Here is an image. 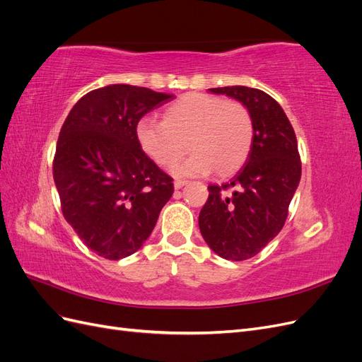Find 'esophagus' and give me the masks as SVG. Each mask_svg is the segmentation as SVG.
I'll list each match as a JSON object with an SVG mask.
<instances>
[{
	"label": "esophagus",
	"instance_id": "esophagus-1",
	"mask_svg": "<svg viewBox=\"0 0 362 362\" xmlns=\"http://www.w3.org/2000/svg\"><path fill=\"white\" fill-rule=\"evenodd\" d=\"M187 182H189V181H184V180H177V181H175V182H173V187H175V189H177V190H180V189H182V187H184V185H185V184H187Z\"/></svg>",
	"mask_w": 362,
	"mask_h": 362
}]
</instances>
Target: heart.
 Listing matches in <instances>:
<instances>
[{
  "instance_id": "1",
  "label": "heart",
  "mask_w": 362,
  "mask_h": 362,
  "mask_svg": "<svg viewBox=\"0 0 362 362\" xmlns=\"http://www.w3.org/2000/svg\"><path fill=\"white\" fill-rule=\"evenodd\" d=\"M137 140L145 154L158 166L168 168L185 149L190 154L172 168L175 177L229 175L246 161L254 122L238 101L206 93H189L173 103L164 120L144 117L137 124Z\"/></svg>"
}]
</instances>
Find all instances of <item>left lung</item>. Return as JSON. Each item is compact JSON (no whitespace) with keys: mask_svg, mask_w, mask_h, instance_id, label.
<instances>
[{"mask_svg":"<svg viewBox=\"0 0 362 362\" xmlns=\"http://www.w3.org/2000/svg\"><path fill=\"white\" fill-rule=\"evenodd\" d=\"M211 93L242 103L254 122L249 156L222 185H208L199 229L218 257L243 261L255 257L282 229L300 181L294 129L270 95L246 86L216 87Z\"/></svg>","mask_w":362,"mask_h":362,"instance_id":"left-lung-1","label":"left lung"}]
</instances>
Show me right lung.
I'll use <instances>...</instances> for the list:
<instances>
[{"mask_svg": "<svg viewBox=\"0 0 362 362\" xmlns=\"http://www.w3.org/2000/svg\"><path fill=\"white\" fill-rule=\"evenodd\" d=\"M173 96L110 84L84 95L64 120L54 182L64 218L96 255H133L172 198V178L140 148L137 124Z\"/></svg>", "mask_w": 362, "mask_h": 362, "instance_id": "right-lung-1", "label": "right lung"}]
</instances>
